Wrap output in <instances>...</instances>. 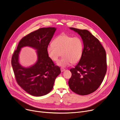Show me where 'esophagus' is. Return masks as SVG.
<instances>
[{
	"label": "esophagus",
	"instance_id": "34e87169",
	"mask_svg": "<svg viewBox=\"0 0 120 120\" xmlns=\"http://www.w3.org/2000/svg\"><path fill=\"white\" fill-rule=\"evenodd\" d=\"M65 70V69H64V68H61V71L62 72L64 71Z\"/></svg>",
	"mask_w": 120,
	"mask_h": 120
}]
</instances>
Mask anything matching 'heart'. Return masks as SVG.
<instances>
[{"instance_id":"heart-1","label":"heart","mask_w":120,"mask_h":120,"mask_svg":"<svg viewBox=\"0 0 120 120\" xmlns=\"http://www.w3.org/2000/svg\"><path fill=\"white\" fill-rule=\"evenodd\" d=\"M83 52V44L81 38L65 34L58 36L53 41V44H50L47 47L48 56L53 61L56 62L62 53L63 57L57 64L62 67L78 63L82 56Z\"/></svg>"}]
</instances>
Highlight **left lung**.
Returning <instances> with one entry per match:
<instances>
[{
    "label": "left lung",
    "instance_id": "1",
    "mask_svg": "<svg viewBox=\"0 0 120 120\" xmlns=\"http://www.w3.org/2000/svg\"><path fill=\"white\" fill-rule=\"evenodd\" d=\"M69 28L81 36L83 44V52L77 64L70 70L72 76L68 84L74 93L82 95L89 94L99 88L105 75V50L99 40L89 31Z\"/></svg>",
    "mask_w": 120,
    "mask_h": 120
}]
</instances>
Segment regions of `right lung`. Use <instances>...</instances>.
<instances>
[{
    "label": "right lung",
    "instance_id": "right-lung-1",
    "mask_svg": "<svg viewBox=\"0 0 120 120\" xmlns=\"http://www.w3.org/2000/svg\"><path fill=\"white\" fill-rule=\"evenodd\" d=\"M56 28H41L23 38L13 54L11 64L15 80L19 86L29 94L41 96L52 90L55 81L60 74L59 66L55 65L47 52V47ZM29 46L37 50L38 60L29 68H24L19 63L21 49Z\"/></svg>",
    "mask_w": 120,
    "mask_h": 120
}]
</instances>
